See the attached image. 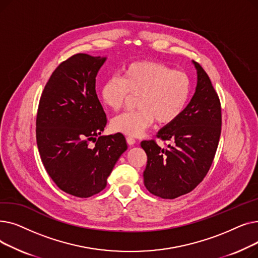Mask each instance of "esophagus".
I'll return each instance as SVG.
<instances>
[{
    "label": "esophagus",
    "mask_w": 258,
    "mask_h": 258,
    "mask_svg": "<svg viewBox=\"0 0 258 258\" xmlns=\"http://www.w3.org/2000/svg\"><path fill=\"white\" fill-rule=\"evenodd\" d=\"M126 142L128 145H134L135 143H136V140H135V138L128 136V137H126Z\"/></svg>",
    "instance_id": "esophagus-1"
}]
</instances>
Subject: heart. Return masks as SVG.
Returning <instances> with one entry per match:
<instances>
[{
    "mask_svg": "<svg viewBox=\"0 0 258 258\" xmlns=\"http://www.w3.org/2000/svg\"><path fill=\"white\" fill-rule=\"evenodd\" d=\"M191 80L183 71L151 60L135 61L113 75L101 86L102 102L113 111L123 107L132 96H137L136 111L114 117L113 131L128 136H141L154 121L169 124L184 112L190 98Z\"/></svg>",
    "mask_w": 258,
    "mask_h": 258,
    "instance_id": "b5f03b06",
    "label": "heart"
}]
</instances>
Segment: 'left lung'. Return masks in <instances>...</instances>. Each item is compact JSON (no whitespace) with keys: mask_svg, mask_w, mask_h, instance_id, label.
<instances>
[{"mask_svg":"<svg viewBox=\"0 0 258 258\" xmlns=\"http://www.w3.org/2000/svg\"><path fill=\"white\" fill-rule=\"evenodd\" d=\"M198 85L181 116L161 128L157 138L169 141L167 148L155 140L141 142L147 156L144 185L162 199H175L190 192L206 177L212 164L222 131L219 95L199 62Z\"/></svg>","mask_w":258,"mask_h":258,"instance_id":"8db88e82","label":"left lung"}]
</instances>
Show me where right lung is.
Instances as JSON below:
<instances>
[{
    "label": "right lung",
    "mask_w": 258,
    "mask_h": 258,
    "mask_svg": "<svg viewBox=\"0 0 258 258\" xmlns=\"http://www.w3.org/2000/svg\"><path fill=\"white\" fill-rule=\"evenodd\" d=\"M105 57L77 53L50 76L36 115V143L43 164L62 191L90 198L106 186L127 144L122 134L101 136L106 116L97 97L96 75ZM95 145L91 148L88 143Z\"/></svg>",
    "instance_id": "1"
}]
</instances>
